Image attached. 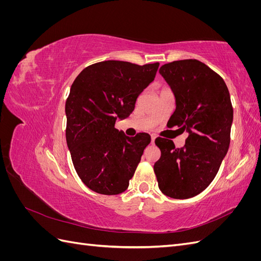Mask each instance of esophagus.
<instances>
[{"label":"esophagus","mask_w":261,"mask_h":261,"mask_svg":"<svg viewBox=\"0 0 261 261\" xmlns=\"http://www.w3.org/2000/svg\"><path fill=\"white\" fill-rule=\"evenodd\" d=\"M154 139H155V135H153V134H152V135H151V143L152 144L154 143Z\"/></svg>","instance_id":"34e87169"}]
</instances>
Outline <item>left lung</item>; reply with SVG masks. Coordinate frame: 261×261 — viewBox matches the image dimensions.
<instances>
[{"label": "left lung", "instance_id": "8db88e82", "mask_svg": "<svg viewBox=\"0 0 261 261\" xmlns=\"http://www.w3.org/2000/svg\"><path fill=\"white\" fill-rule=\"evenodd\" d=\"M160 75L174 94L175 111L170 126L187 132L185 146L158 137L161 156L153 170L160 191L171 198L200 194L217 175L230 146L233 108L224 81L198 60L164 64Z\"/></svg>", "mask_w": 261, "mask_h": 261}]
</instances>
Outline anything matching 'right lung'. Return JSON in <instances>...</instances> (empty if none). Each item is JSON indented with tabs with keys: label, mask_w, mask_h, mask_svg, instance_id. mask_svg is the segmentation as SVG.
Instances as JSON below:
<instances>
[{
	"label": "right lung",
	"mask_w": 261,
	"mask_h": 261,
	"mask_svg": "<svg viewBox=\"0 0 261 261\" xmlns=\"http://www.w3.org/2000/svg\"><path fill=\"white\" fill-rule=\"evenodd\" d=\"M159 63L137 65L106 61L86 67L70 87L65 103L66 143L84 184L103 195H117L129 179L151 138L126 136L115 127L135 109L139 94L154 80Z\"/></svg>",
	"instance_id": "add662e5"
}]
</instances>
